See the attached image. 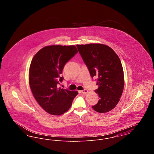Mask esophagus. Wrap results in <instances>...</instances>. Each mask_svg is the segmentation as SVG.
<instances>
[{
    "instance_id": "esophagus-1",
    "label": "esophagus",
    "mask_w": 154,
    "mask_h": 154,
    "mask_svg": "<svg viewBox=\"0 0 154 154\" xmlns=\"http://www.w3.org/2000/svg\"><path fill=\"white\" fill-rule=\"evenodd\" d=\"M81 93H82V94H87V93H88V91L87 89H84V90L81 91Z\"/></svg>"
}]
</instances>
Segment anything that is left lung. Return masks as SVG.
<instances>
[{
	"label": "left lung",
	"mask_w": 154,
	"mask_h": 154,
	"mask_svg": "<svg viewBox=\"0 0 154 154\" xmlns=\"http://www.w3.org/2000/svg\"><path fill=\"white\" fill-rule=\"evenodd\" d=\"M83 61L92 78L97 77L95 90L99 95L94 110L104 113L112 110L117 104L124 87V75L121 62L110 47L102 44L77 45Z\"/></svg>",
	"instance_id": "1"
}]
</instances>
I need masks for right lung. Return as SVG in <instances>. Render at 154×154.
Masks as SVG:
<instances>
[{
  "instance_id": "obj_1",
  "label": "right lung",
  "mask_w": 154,
  "mask_h": 154,
  "mask_svg": "<svg viewBox=\"0 0 154 154\" xmlns=\"http://www.w3.org/2000/svg\"><path fill=\"white\" fill-rule=\"evenodd\" d=\"M78 52L74 45L46 46L37 52L30 65L29 82L38 104L48 113L60 116L70 109L77 91L58 88L66 63Z\"/></svg>"
}]
</instances>
